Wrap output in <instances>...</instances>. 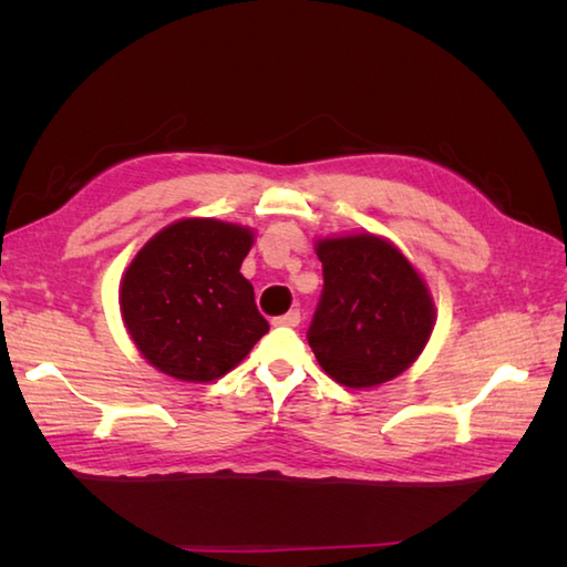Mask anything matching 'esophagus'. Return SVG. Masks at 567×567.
<instances>
[{"label": "esophagus", "instance_id": "34e87169", "mask_svg": "<svg viewBox=\"0 0 567 567\" xmlns=\"http://www.w3.org/2000/svg\"><path fill=\"white\" fill-rule=\"evenodd\" d=\"M299 321H302V311L299 309H292V311H287V315L272 319L275 327H299Z\"/></svg>", "mask_w": 567, "mask_h": 567}]
</instances>
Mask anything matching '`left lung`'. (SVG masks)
I'll use <instances>...</instances> for the list:
<instances>
[{
	"instance_id": "8db88e82",
	"label": "left lung",
	"mask_w": 567,
	"mask_h": 567,
	"mask_svg": "<svg viewBox=\"0 0 567 567\" xmlns=\"http://www.w3.org/2000/svg\"><path fill=\"white\" fill-rule=\"evenodd\" d=\"M323 290L309 327L319 365L343 388H378L414 363L436 307L404 252L375 234L317 240Z\"/></svg>"
}]
</instances>
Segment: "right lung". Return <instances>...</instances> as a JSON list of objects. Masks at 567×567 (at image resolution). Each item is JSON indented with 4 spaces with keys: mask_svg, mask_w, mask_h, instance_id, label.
I'll list each match as a JSON object with an SVG mask.
<instances>
[{
    "mask_svg": "<svg viewBox=\"0 0 567 567\" xmlns=\"http://www.w3.org/2000/svg\"><path fill=\"white\" fill-rule=\"evenodd\" d=\"M248 226L179 219L131 260L118 287L124 327L141 355L183 382H212L268 333L240 262Z\"/></svg>",
    "mask_w": 567,
    "mask_h": 567,
    "instance_id": "1",
    "label": "right lung"
}]
</instances>
